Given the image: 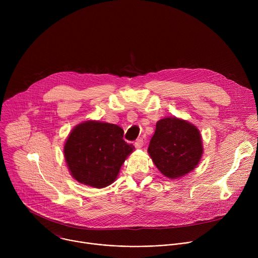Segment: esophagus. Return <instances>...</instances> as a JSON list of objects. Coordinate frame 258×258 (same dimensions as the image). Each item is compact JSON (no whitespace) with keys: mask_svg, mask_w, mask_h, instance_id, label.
Returning a JSON list of instances; mask_svg holds the SVG:
<instances>
[{"mask_svg":"<svg viewBox=\"0 0 258 258\" xmlns=\"http://www.w3.org/2000/svg\"><path fill=\"white\" fill-rule=\"evenodd\" d=\"M135 146H136V148H138V149H141L142 147L144 146V140H143L142 138L138 139V140L135 142Z\"/></svg>","mask_w":258,"mask_h":258,"instance_id":"esophagus-1","label":"esophagus"}]
</instances>
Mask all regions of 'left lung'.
Returning a JSON list of instances; mask_svg holds the SVG:
<instances>
[{"label": "left lung", "mask_w": 258, "mask_h": 258, "mask_svg": "<svg viewBox=\"0 0 258 258\" xmlns=\"http://www.w3.org/2000/svg\"><path fill=\"white\" fill-rule=\"evenodd\" d=\"M148 152L159 171L168 178H178L192 171L203 154L199 130L176 117L157 121Z\"/></svg>", "instance_id": "1"}]
</instances>
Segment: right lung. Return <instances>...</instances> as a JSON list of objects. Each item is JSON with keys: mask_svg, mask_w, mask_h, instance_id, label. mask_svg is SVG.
<instances>
[{"mask_svg": "<svg viewBox=\"0 0 258 258\" xmlns=\"http://www.w3.org/2000/svg\"><path fill=\"white\" fill-rule=\"evenodd\" d=\"M134 150V145L123 140L120 126L88 120L69 134L64 156L73 178L100 189L116 179L121 165Z\"/></svg>", "mask_w": 258, "mask_h": 258, "instance_id": "obj_1", "label": "right lung"}]
</instances>
